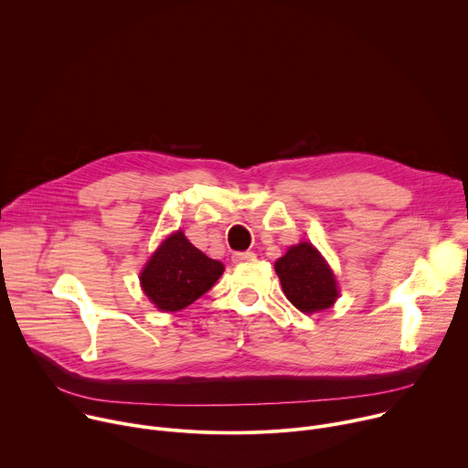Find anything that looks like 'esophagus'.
Here are the masks:
<instances>
[{"mask_svg": "<svg viewBox=\"0 0 468 468\" xmlns=\"http://www.w3.org/2000/svg\"><path fill=\"white\" fill-rule=\"evenodd\" d=\"M255 259V253L253 251H235L231 255V261L233 262H246V261H253Z\"/></svg>", "mask_w": 468, "mask_h": 468, "instance_id": "obj_1", "label": "esophagus"}]
</instances>
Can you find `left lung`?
Wrapping results in <instances>:
<instances>
[{
    "instance_id": "obj_1",
    "label": "left lung",
    "mask_w": 468,
    "mask_h": 468,
    "mask_svg": "<svg viewBox=\"0 0 468 468\" xmlns=\"http://www.w3.org/2000/svg\"><path fill=\"white\" fill-rule=\"evenodd\" d=\"M274 269L287 300L302 313L324 311L339 298L335 274L311 242L291 246Z\"/></svg>"
}]
</instances>
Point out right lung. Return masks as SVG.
Wrapping results in <instances>:
<instances>
[{"mask_svg": "<svg viewBox=\"0 0 468 468\" xmlns=\"http://www.w3.org/2000/svg\"><path fill=\"white\" fill-rule=\"evenodd\" d=\"M222 272L224 264L199 251L179 229L144 264L141 287L157 309L176 313L204 296Z\"/></svg>", "mask_w": 468, "mask_h": 468, "instance_id": "add662e5", "label": "right lung"}]
</instances>
